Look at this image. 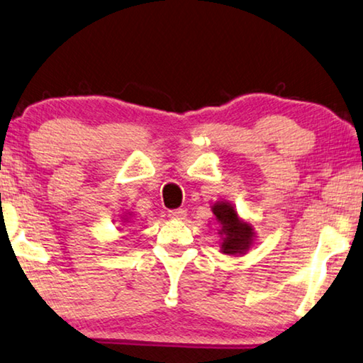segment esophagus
<instances>
[{"mask_svg": "<svg viewBox=\"0 0 363 363\" xmlns=\"http://www.w3.org/2000/svg\"><path fill=\"white\" fill-rule=\"evenodd\" d=\"M168 216L175 218V220H183V218L186 216V210H185V208H178V210H172L170 213H168Z\"/></svg>", "mask_w": 363, "mask_h": 363, "instance_id": "34e87169", "label": "esophagus"}]
</instances>
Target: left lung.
<instances>
[{
    "label": "left lung",
    "instance_id": "obj_1",
    "mask_svg": "<svg viewBox=\"0 0 363 363\" xmlns=\"http://www.w3.org/2000/svg\"><path fill=\"white\" fill-rule=\"evenodd\" d=\"M213 215L216 216L218 223L221 225L220 235H221V251L225 255H245L250 250L252 236H255V230L250 223L241 221L238 218V213L235 211L230 203L220 201L213 206Z\"/></svg>",
    "mask_w": 363,
    "mask_h": 363
}]
</instances>
